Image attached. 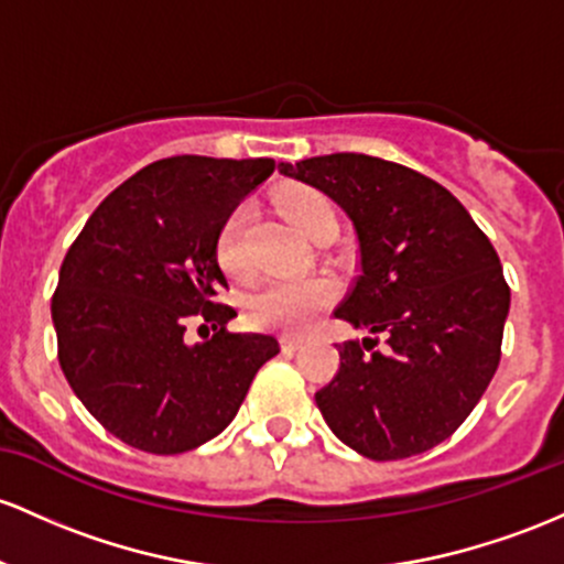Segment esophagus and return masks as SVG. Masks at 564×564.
I'll list each match as a JSON object with an SVG mask.
<instances>
[{"instance_id": "obj_1", "label": "esophagus", "mask_w": 564, "mask_h": 564, "mask_svg": "<svg viewBox=\"0 0 564 564\" xmlns=\"http://www.w3.org/2000/svg\"><path fill=\"white\" fill-rule=\"evenodd\" d=\"M281 348L286 352H294L296 348H302V337H292V334H283L281 337Z\"/></svg>"}]
</instances>
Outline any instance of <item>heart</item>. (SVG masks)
<instances>
[{"mask_svg":"<svg viewBox=\"0 0 564 564\" xmlns=\"http://www.w3.org/2000/svg\"><path fill=\"white\" fill-rule=\"evenodd\" d=\"M281 212L300 227L302 232L321 240L337 232V214L324 192L300 187L281 195ZM249 206H238L227 214L216 232V259L221 270L232 278L251 275L249 257ZM337 300V286L329 275H307L300 281H268L257 286L243 300V315L253 329L305 334Z\"/></svg>","mask_w":564,"mask_h":564,"instance_id":"heart-1","label":"heart"}]
</instances>
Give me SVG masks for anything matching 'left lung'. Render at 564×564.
<instances>
[{
	"label": "left lung",
	"mask_w": 564,
	"mask_h": 564,
	"mask_svg": "<svg viewBox=\"0 0 564 564\" xmlns=\"http://www.w3.org/2000/svg\"><path fill=\"white\" fill-rule=\"evenodd\" d=\"M278 171L326 192L358 235L361 275L334 315L375 337L339 345L337 375L315 393L326 425L369 460L433 449L500 364L511 292L490 238L453 192L391 160L337 152Z\"/></svg>",
	"instance_id": "obj_1"
}]
</instances>
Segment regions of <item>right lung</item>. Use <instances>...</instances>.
<instances>
[{"mask_svg":"<svg viewBox=\"0 0 564 564\" xmlns=\"http://www.w3.org/2000/svg\"><path fill=\"white\" fill-rule=\"evenodd\" d=\"M275 163L176 154L158 160L85 221L53 294L58 361L72 391L128 447L178 455L232 423L253 375L281 345L227 332L235 307L216 259L227 214ZM192 317L215 334L189 349Z\"/></svg>","mask_w":564,"mask_h":564,"instance_id":"add662e5","label":"right lung"}]
</instances>
